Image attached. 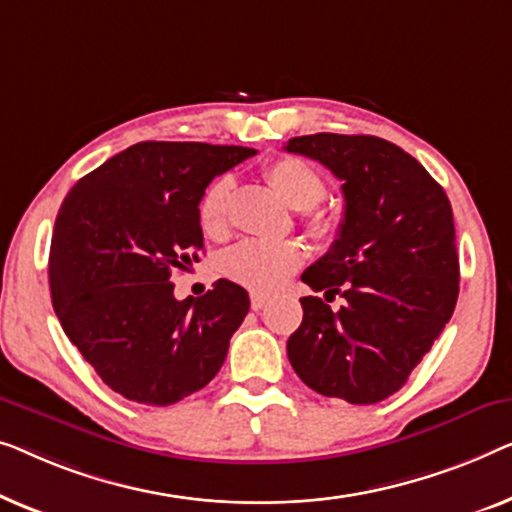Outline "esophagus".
Wrapping results in <instances>:
<instances>
[{"label": "esophagus", "mask_w": 512, "mask_h": 512, "mask_svg": "<svg viewBox=\"0 0 512 512\" xmlns=\"http://www.w3.org/2000/svg\"><path fill=\"white\" fill-rule=\"evenodd\" d=\"M266 304H269V297H264V294H259V292L250 294V306H253V311H262Z\"/></svg>", "instance_id": "esophagus-1"}]
</instances>
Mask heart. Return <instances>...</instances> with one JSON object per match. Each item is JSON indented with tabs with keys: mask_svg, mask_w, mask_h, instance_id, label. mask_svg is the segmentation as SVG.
I'll return each mask as SVG.
<instances>
[{
	"mask_svg": "<svg viewBox=\"0 0 512 512\" xmlns=\"http://www.w3.org/2000/svg\"><path fill=\"white\" fill-rule=\"evenodd\" d=\"M264 181L294 211H308L325 197V181L311 164L299 157H278L264 167ZM232 178L220 176L206 187L197 206L201 232L218 239L227 232V204ZM308 229L320 239L336 234V218L329 213H306ZM306 250L297 241H243L225 253L220 262L222 276L259 294H271L304 264Z\"/></svg>",
	"mask_w": 512,
	"mask_h": 512,
	"instance_id": "heart-1",
	"label": "heart"
}]
</instances>
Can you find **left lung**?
<instances>
[{"mask_svg":"<svg viewBox=\"0 0 512 512\" xmlns=\"http://www.w3.org/2000/svg\"><path fill=\"white\" fill-rule=\"evenodd\" d=\"M343 181L334 246L304 271L306 285L346 304L304 297L287 357L325 397L378 403L401 390L455 311L459 257L448 194L415 157L364 134H308L287 141Z\"/></svg>","mask_w":512,"mask_h":512,"instance_id":"left-lung-1","label":"left lung"}]
</instances>
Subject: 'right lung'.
<instances>
[{
	"mask_svg": "<svg viewBox=\"0 0 512 512\" xmlns=\"http://www.w3.org/2000/svg\"><path fill=\"white\" fill-rule=\"evenodd\" d=\"M257 150L141 141L71 187L57 213L48 278L57 320L113 392L171 406L211 383L246 318L248 292L220 278L194 301L174 276L204 250L208 183Z\"/></svg>",
	"mask_w": 512,
	"mask_h": 512,
	"instance_id": "obj_1",
	"label": "right lung"
}]
</instances>
